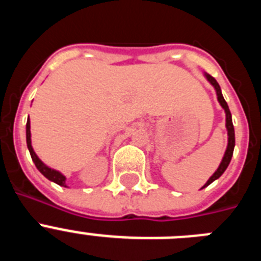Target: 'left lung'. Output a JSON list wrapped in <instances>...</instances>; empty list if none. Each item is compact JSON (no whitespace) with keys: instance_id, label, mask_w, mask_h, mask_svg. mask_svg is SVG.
Listing matches in <instances>:
<instances>
[{"instance_id":"1","label":"left lung","mask_w":261,"mask_h":261,"mask_svg":"<svg viewBox=\"0 0 261 261\" xmlns=\"http://www.w3.org/2000/svg\"><path fill=\"white\" fill-rule=\"evenodd\" d=\"M205 77H206V80L211 82L212 86L214 87V90H216L217 93V99H218V102H220L221 107L225 110V114H226V129H227V147H226V151H225V155H223L222 161H221L220 166H218V168H217V171L214 172L213 175H212L211 177H209V180L206 181V183L204 184V187H201L202 188H205V187H208L209 184L213 183L214 180H217L218 177L221 176V175L225 172V170L227 168V166H229L230 161H231V156H232V151H234V146H235V133H234V125H232V119H231V112H230L229 110V106H227V103H226V100L223 99V95H222V91H221V87L220 85H218V82H217L216 80H214L213 77H212L211 74H206L205 73Z\"/></svg>"}]
</instances>
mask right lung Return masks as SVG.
<instances>
[{
    "label": "right lung",
    "instance_id": "1",
    "mask_svg": "<svg viewBox=\"0 0 261 261\" xmlns=\"http://www.w3.org/2000/svg\"><path fill=\"white\" fill-rule=\"evenodd\" d=\"M30 128H31V125H30V117H29V119H27V124H26V141H27V147H29V151H30V154H31V158H32V161H34V163H35L36 168H38L39 171H40L41 174L47 177L48 180L59 184V186H61V187H68L65 183L66 177L64 176L61 172L56 171V170H53V168H50V167H48V166L41 162L40 159H39V156L36 155V153L34 151V149H32V145H31V130H30Z\"/></svg>",
    "mask_w": 261,
    "mask_h": 261
}]
</instances>
